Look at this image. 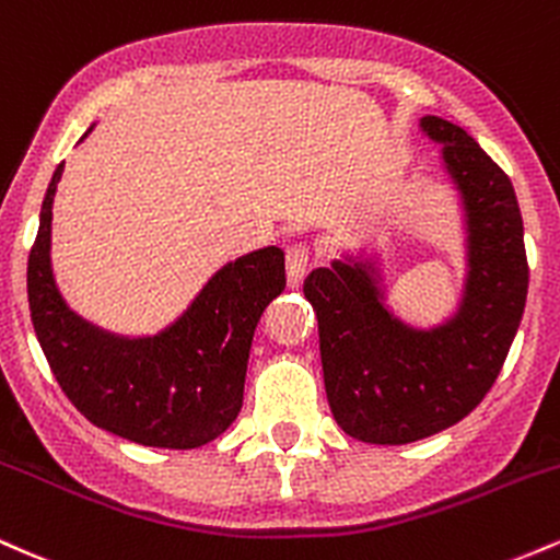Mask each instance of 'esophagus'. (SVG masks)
I'll return each instance as SVG.
<instances>
[{
    "instance_id": "1",
    "label": "esophagus",
    "mask_w": 560,
    "mask_h": 560,
    "mask_svg": "<svg viewBox=\"0 0 560 560\" xmlns=\"http://www.w3.org/2000/svg\"><path fill=\"white\" fill-rule=\"evenodd\" d=\"M307 266H311V247H307L305 242L287 247V279H289V284L298 287L300 281L305 279Z\"/></svg>"
}]
</instances>
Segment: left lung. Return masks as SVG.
Returning a JSON list of instances; mask_svg holds the SVG:
<instances>
[{"label": "left lung", "mask_w": 560, "mask_h": 560, "mask_svg": "<svg viewBox=\"0 0 560 560\" xmlns=\"http://www.w3.org/2000/svg\"><path fill=\"white\" fill-rule=\"evenodd\" d=\"M421 131L442 144L466 223V284L458 311L416 329L384 305L382 273L345 255L305 279L318 316L331 413L371 445H408L466 419L503 369L529 287L524 223L511 178L460 126L427 115Z\"/></svg>", "instance_id": "obj_1"}]
</instances>
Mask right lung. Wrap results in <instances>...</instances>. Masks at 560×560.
I'll return each instance as SVG.
<instances>
[{"mask_svg": "<svg viewBox=\"0 0 560 560\" xmlns=\"http://www.w3.org/2000/svg\"><path fill=\"white\" fill-rule=\"evenodd\" d=\"M60 176L62 163L28 255L31 320L57 384L94 427L137 445H208L242 410L255 326L287 287L284 253L262 247L226 262L155 337H120L70 311L55 284L49 247Z\"/></svg>", "mask_w": 560, "mask_h": 560, "instance_id": "obj_1", "label": "right lung"}]
</instances>
